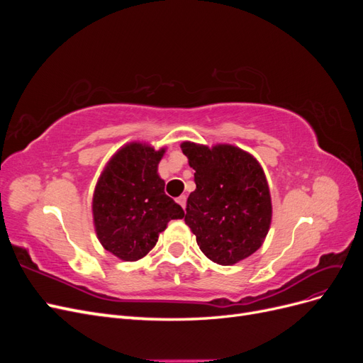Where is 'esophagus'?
<instances>
[{"label": "esophagus", "instance_id": "1", "mask_svg": "<svg viewBox=\"0 0 363 363\" xmlns=\"http://www.w3.org/2000/svg\"><path fill=\"white\" fill-rule=\"evenodd\" d=\"M177 203H179L183 208H186V195H180L179 199H177Z\"/></svg>", "mask_w": 363, "mask_h": 363}]
</instances>
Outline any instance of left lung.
<instances>
[{"instance_id": "8db88e82", "label": "left lung", "mask_w": 363, "mask_h": 363, "mask_svg": "<svg viewBox=\"0 0 363 363\" xmlns=\"http://www.w3.org/2000/svg\"><path fill=\"white\" fill-rule=\"evenodd\" d=\"M195 169L196 188L186 204L184 223L206 257L235 265L265 240L272 218L269 186L260 163L230 144L180 145Z\"/></svg>"}]
</instances>
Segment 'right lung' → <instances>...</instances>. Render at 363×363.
<instances>
[{
  "instance_id": "add662e5",
  "label": "right lung",
  "mask_w": 363,
  "mask_h": 363,
  "mask_svg": "<svg viewBox=\"0 0 363 363\" xmlns=\"http://www.w3.org/2000/svg\"><path fill=\"white\" fill-rule=\"evenodd\" d=\"M164 151L145 142H130L111 157L96 182L92 199L96 238L124 262L147 256L171 219L184 216L183 208L164 194L157 172Z\"/></svg>"
}]
</instances>
